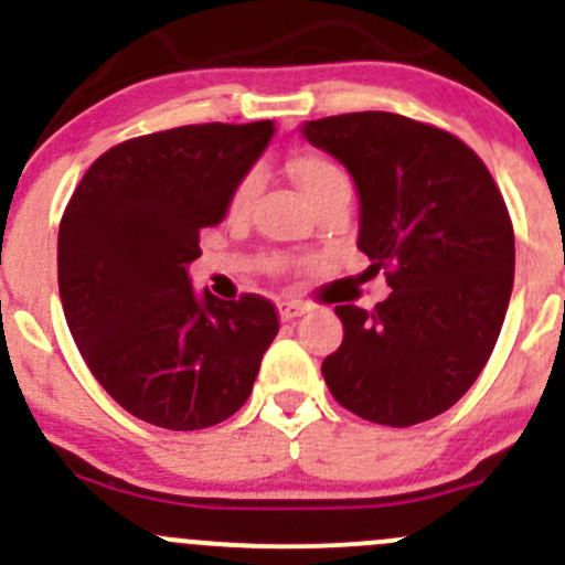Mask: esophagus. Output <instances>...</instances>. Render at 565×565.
<instances>
[{
	"label": "esophagus",
	"instance_id": "esophagus-1",
	"mask_svg": "<svg viewBox=\"0 0 565 565\" xmlns=\"http://www.w3.org/2000/svg\"><path fill=\"white\" fill-rule=\"evenodd\" d=\"M306 311H309V306L300 303V300H281V303H278V317H281L284 322H289V319L295 317H303Z\"/></svg>",
	"mask_w": 565,
	"mask_h": 565
}]
</instances>
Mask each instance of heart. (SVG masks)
<instances>
[{"mask_svg":"<svg viewBox=\"0 0 565 565\" xmlns=\"http://www.w3.org/2000/svg\"><path fill=\"white\" fill-rule=\"evenodd\" d=\"M287 169L295 185L311 202V207H317L324 199L335 196V193H350V177L344 174V169L330 161V158L317 156V152H300V156L289 161ZM259 172H248L243 177L241 185L235 188V196H232V213H241V210L248 207L250 199L259 191Z\"/></svg>","mask_w":565,"mask_h":565,"instance_id":"obj_1","label":"heart"}]
</instances>
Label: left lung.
<instances>
[{
  "label": "left lung",
  "mask_w": 565,
  "mask_h": 565,
  "mask_svg": "<svg viewBox=\"0 0 565 565\" xmlns=\"http://www.w3.org/2000/svg\"><path fill=\"white\" fill-rule=\"evenodd\" d=\"M300 134L350 172L358 248L391 287L374 311L335 306L344 341L322 361L324 383L372 424L435 418L476 383L509 311L514 230L503 196L465 141L402 114H339Z\"/></svg>",
  "instance_id": "1"
}]
</instances>
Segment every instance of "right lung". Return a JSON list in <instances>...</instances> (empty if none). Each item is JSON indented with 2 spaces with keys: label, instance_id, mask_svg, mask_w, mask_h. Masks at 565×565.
Here are the masks:
<instances>
[{
  "label": "right lung",
  "instance_id": "right-lung-1",
  "mask_svg": "<svg viewBox=\"0 0 565 565\" xmlns=\"http://www.w3.org/2000/svg\"><path fill=\"white\" fill-rule=\"evenodd\" d=\"M273 134L265 119L122 141L65 207L56 278L67 328L108 396L147 424L193 431L235 415L276 339L270 300L224 303L188 278L199 232L224 221Z\"/></svg>",
  "mask_w": 565,
  "mask_h": 565
}]
</instances>
